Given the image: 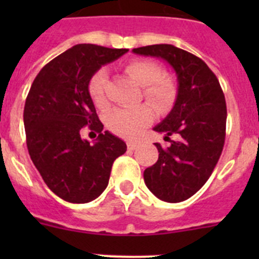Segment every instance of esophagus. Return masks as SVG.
Listing matches in <instances>:
<instances>
[{
	"instance_id": "34e87169",
	"label": "esophagus",
	"mask_w": 259,
	"mask_h": 259,
	"mask_svg": "<svg viewBox=\"0 0 259 259\" xmlns=\"http://www.w3.org/2000/svg\"><path fill=\"white\" fill-rule=\"evenodd\" d=\"M127 148L130 150H135V149H137V148H139V144L130 141V143H127Z\"/></svg>"
}]
</instances>
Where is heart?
Instances as JSON below:
<instances>
[{"label":"heart","mask_w":259,"mask_h":259,"mask_svg":"<svg viewBox=\"0 0 259 259\" xmlns=\"http://www.w3.org/2000/svg\"><path fill=\"white\" fill-rule=\"evenodd\" d=\"M132 79L143 87V96L155 109L164 111L175 100L176 88L172 79L162 74L161 67L148 59H134L124 67ZM107 74L105 68L96 71L88 83V93L98 109L107 105L105 95ZM154 119V110L150 105L141 104L132 107H118L106 114L107 127L119 136L135 139L145 130Z\"/></svg>","instance_id":"obj_1"}]
</instances>
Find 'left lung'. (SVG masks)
I'll use <instances>...</instances> for the list:
<instances>
[{
    "label": "left lung",
    "instance_id": "1",
    "mask_svg": "<svg viewBox=\"0 0 259 259\" xmlns=\"http://www.w3.org/2000/svg\"><path fill=\"white\" fill-rule=\"evenodd\" d=\"M162 58L178 77V96L170 114L154 127L164 140H177L163 149L155 143L158 161L144 171L146 187L159 200L182 202L202 188L219 161L226 139L227 107L218 79L201 58L168 44L132 50Z\"/></svg>",
    "mask_w": 259,
    "mask_h": 259
}]
</instances>
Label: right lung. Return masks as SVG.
Segmentation results:
<instances>
[{
    "mask_svg": "<svg viewBox=\"0 0 259 259\" xmlns=\"http://www.w3.org/2000/svg\"><path fill=\"white\" fill-rule=\"evenodd\" d=\"M128 49L79 44L41 68L24 105V128L31 159L53 193L85 203L106 189L114 161L127 145L98 119L88 83L100 67ZM84 127L99 132L95 144L81 139Z\"/></svg>",
    "mask_w": 259,
    "mask_h": 259,
    "instance_id": "right-lung-1",
    "label": "right lung"
}]
</instances>
